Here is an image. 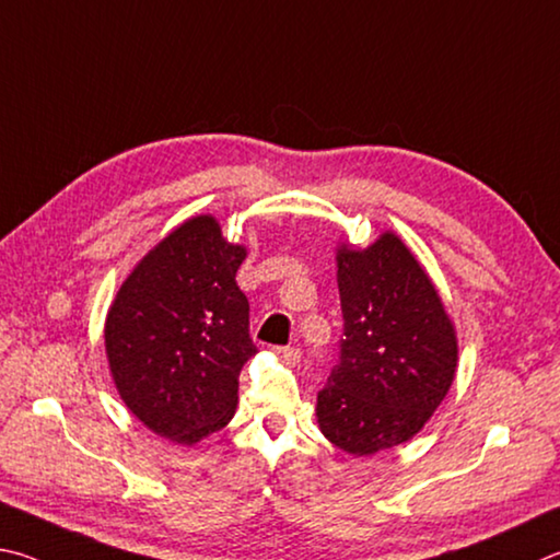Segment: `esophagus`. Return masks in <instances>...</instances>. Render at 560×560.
I'll return each instance as SVG.
<instances>
[{
	"label": "esophagus",
	"instance_id": "obj_1",
	"mask_svg": "<svg viewBox=\"0 0 560 560\" xmlns=\"http://www.w3.org/2000/svg\"><path fill=\"white\" fill-rule=\"evenodd\" d=\"M275 354H278L282 361H288V364H298L302 359V351L298 347H278L275 349Z\"/></svg>",
	"mask_w": 560,
	"mask_h": 560
}]
</instances>
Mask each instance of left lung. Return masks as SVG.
<instances>
[{
    "label": "left lung",
    "mask_w": 560,
    "mask_h": 560,
    "mask_svg": "<svg viewBox=\"0 0 560 560\" xmlns=\"http://www.w3.org/2000/svg\"><path fill=\"white\" fill-rule=\"evenodd\" d=\"M337 282L345 339L317 394V423L331 445L364 457L406 443L443 404L457 337L433 280L396 233L364 250L341 243Z\"/></svg>",
    "instance_id": "1"
}]
</instances>
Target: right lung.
I'll use <instances>...</instances> for the list:
<instances>
[{"label":"right lung","mask_w":560,"mask_h":560,"mask_svg":"<svg viewBox=\"0 0 560 560\" xmlns=\"http://www.w3.org/2000/svg\"><path fill=\"white\" fill-rule=\"evenodd\" d=\"M243 245L213 215H194L127 275L105 319L117 394L137 420L194 445L235 413L238 376L255 357L248 298L235 285Z\"/></svg>","instance_id":"obj_1"}]
</instances>
